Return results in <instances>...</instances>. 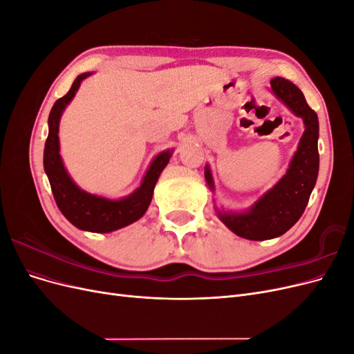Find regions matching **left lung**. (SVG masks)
Returning <instances> with one entry per match:
<instances>
[{
	"label": "left lung",
	"mask_w": 354,
	"mask_h": 354,
	"mask_svg": "<svg viewBox=\"0 0 354 354\" xmlns=\"http://www.w3.org/2000/svg\"><path fill=\"white\" fill-rule=\"evenodd\" d=\"M272 91L291 112L303 118L306 130L298 143L286 174L267 190L245 212L217 211L218 218L234 234L250 241H267L281 236L303 216L319 173V121L316 112L307 104L304 94L295 84L276 77L270 81ZM205 180L214 190L211 169L205 167Z\"/></svg>",
	"instance_id": "8db88e82"
}]
</instances>
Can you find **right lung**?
<instances>
[{
  "label": "right lung",
  "instance_id": "1",
  "mask_svg": "<svg viewBox=\"0 0 354 354\" xmlns=\"http://www.w3.org/2000/svg\"><path fill=\"white\" fill-rule=\"evenodd\" d=\"M90 75V72L78 75L68 94L53 104L48 116V137L44 147V169L59 209L75 227L94 233H109L143 217L151 205L156 181L173 155V149L156 155L146 171L140 187L122 199L91 195L75 185L60 156L59 124L63 111L78 91L82 80Z\"/></svg>",
  "mask_w": 354,
  "mask_h": 354
}]
</instances>
